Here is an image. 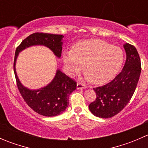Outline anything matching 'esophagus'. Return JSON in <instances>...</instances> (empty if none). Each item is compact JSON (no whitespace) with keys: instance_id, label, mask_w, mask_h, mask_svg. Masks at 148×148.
I'll return each mask as SVG.
<instances>
[{"instance_id":"obj_1","label":"esophagus","mask_w":148,"mask_h":148,"mask_svg":"<svg viewBox=\"0 0 148 148\" xmlns=\"http://www.w3.org/2000/svg\"><path fill=\"white\" fill-rule=\"evenodd\" d=\"M77 87L78 89H85V88H86V86H85L84 84H83L78 82L77 84Z\"/></svg>"}]
</instances>
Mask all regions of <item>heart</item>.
<instances>
[{
	"label": "heart",
	"instance_id": "obj_1",
	"mask_svg": "<svg viewBox=\"0 0 148 148\" xmlns=\"http://www.w3.org/2000/svg\"><path fill=\"white\" fill-rule=\"evenodd\" d=\"M63 61L71 76L80 72L84 65L86 79L101 84L117 74L123 64L124 54L118 46L100 39H89L77 42L73 50L64 52Z\"/></svg>",
	"mask_w": 148,
	"mask_h": 148
}]
</instances>
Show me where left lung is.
<instances>
[{"label":"left lung","mask_w":148,"mask_h":148,"mask_svg":"<svg viewBox=\"0 0 148 148\" xmlns=\"http://www.w3.org/2000/svg\"><path fill=\"white\" fill-rule=\"evenodd\" d=\"M123 47L126 62L122 71L110 82L94 88L97 97L89 109L96 117L110 118L118 114L130 102L137 87L141 72L138 52L135 46L127 43Z\"/></svg>","instance_id":"1"}]
</instances>
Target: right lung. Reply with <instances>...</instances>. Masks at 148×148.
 Masks as SVG:
<instances>
[{"label":"right lung","instance_id":"1","mask_svg":"<svg viewBox=\"0 0 148 148\" xmlns=\"http://www.w3.org/2000/svg\"><path fill=\"white\" fill-rule=\"evenodd\" d=\"M63 38V35L34 33L22 41L15 53L13 69L19 92L33 110L46 117L57 116L64 111L69 105L70 94L77 89V83L58 69L49 84L38 89H30L23 86L18 77L16 70V60L21 51L31 46L39 45L49 48L59 59L62 56Z\"/></svg>","mask_w":148,"mask_h":148}]
</instances>
